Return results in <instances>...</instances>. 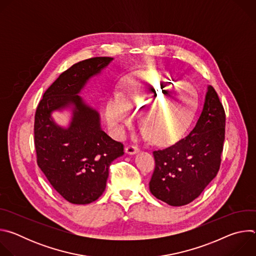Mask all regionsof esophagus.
<instances>
[{"instance_id":"esophagus-1","label":"esophagus","mask_w":256,"mask_h":256,"mask_svg":"<svg viewBox=\"0 0 256 256\" xmlns=\"http://www.w3.org/2000/svg\"><path fill=\"white\" fill-rule=\"evenodd\" d=\"M124 151H126V154L132 155V154L138 153L140 151V148L138 147V146H134V144H128V146H126V147Z\"/></svg>"}]
</instances>
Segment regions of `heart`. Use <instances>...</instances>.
Listing matches in <instances>:
<instances>
[{
    "mask_svg": "<svg viewBox=\"0 0 256 256\" xmlns=\"http://www.w3.org/2000/svg\"><path fill=\"white\" fill-rule=\"evenodd\" d=\"M198 108L196 90L169 74L150 72L128 80L122 94L114 93L105 107L108 126L118 136L134 122L144 128L142 136L157 144H170L184 134Z\"/></svg>",
    "mask_w": 256,
    "mask_h": 256,
    "instance_id": "b5f03b06",
    "label": "heart"
}]
</instances>
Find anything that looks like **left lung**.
Listing matches in <instances>:
<instances>
[{"instance_id":"1","label":"left lung","mask_w":256,"mask_h":256,"mask_svg":"<svg viewBox=\"0 0 256 256\" xmlns=\"http://www.w3.org/2000/svg\"><path fill=\"white\" fill-rule=\"evenodd\" d=\"M226 114L218 96L208 87L202 114L184 138L153 152L155 169L149 188L158 200L184 206L202 192L221 165L225 140Z\"/></svg>"}]
</instances>
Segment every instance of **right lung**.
Segmentation results:
<instances>
[{"instance_id": "add662e5", "label": "right lung", "mask_w": 256, "mask_h": 256, "mask_svg": "<svg viewBox=\"0 0 256 256\" xmlns=\"http://www.w3.org/2000/svg\"><path fill=\"white\" fill-rule=\"evenodd\" d=\"M112 60L97 56L72 64L48 87L36 108L38 165L52 186L70 204L95 202L105 190L109 166L124 154V144L101 130L99 114L78 95ZM70 104L73 118L64 129L53 122L51 112Z\"/></svg>"}]
</instances>
